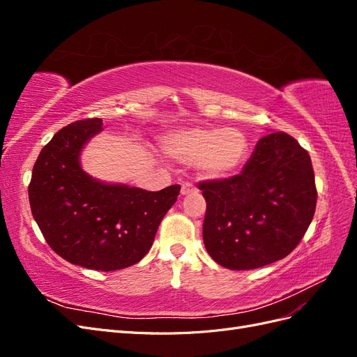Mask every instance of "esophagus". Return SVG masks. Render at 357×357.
I'll return each mask as SVG.
<instances>
[{
    "instance_id": "1",
    "label": "esophagus",
    "mask_w": 357,
    "mask_h": 357,
    "mask_svg": "<svg viewBox=\"0 0 357 357\" xmlns=\"http://www.w3.org/2000/svg\"><path fill=\"white\" fill-rule=\"evenodd\" d=\"M195 185H193L192 181H185L181 185V195H189V193H192V192H195Z\"/></svg>"
}]
</instances>
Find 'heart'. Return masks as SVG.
Instances as JSON below:
<instances>
[{"label":"heart","mask_w":357,"mask_h":357,"mask_svg":"<svg viewBox=\"0 0 357 357\" xmlns=\"http://www.w3.org/2000/svg\"><path fill=\"white\" fill-rule=\"evenodd\" d=\"M165 152L183 162H198L207 177L229 176L244 164L248 139L236 128L192 126L180 129L165 138Z\"/></svg>","instance_id":"b5f03b06"}]
</instances>
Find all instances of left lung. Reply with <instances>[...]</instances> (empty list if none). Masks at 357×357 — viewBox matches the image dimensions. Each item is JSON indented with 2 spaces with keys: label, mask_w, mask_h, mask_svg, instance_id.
Listing matches in <instances>:
<instances>
[{
  "label": "left lung",
  "mask_w": 357,
  "mask_h": 357,
  "mask_svg": "<svg viewBox=\"0 0 357 357\" xmlns=\"http://www.w3.org/2000/svg\"><path fill=\"white\" fill-rule=\"evenodd\" d=\"M207 211L202 238L219 265L243 271L286 257L316 211L311 159L294 137L261 138L238 176L198 183Z\"/></svg>",
  "instance_id": "1"
}]
</instances>
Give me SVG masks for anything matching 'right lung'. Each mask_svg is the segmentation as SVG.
<instances>
[{"label":"right lung","mask_w":357,"mask_h":357,"mask_svg":"<svg viewBox=\"0 0 357 357\" xmlns=\"http://www.w3.org/2000/svg\"><path fill=\"white\" fill-rule=\"evenodd\" d=\"M101 129L98 117L59 129L36 160L28 193L32 215L52 250L70 264L107 273L146 256L180 186L149 192L86 174L80 152Z\"/></svg>","instance_id":"right-lung-1"}]
</instances>
